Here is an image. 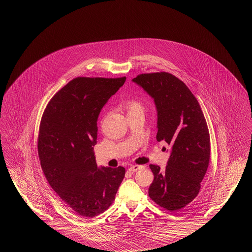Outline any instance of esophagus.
Listing matches in <instances>:
<instances>
[{"instance_id": "1", "label": "esophagus", "mask_w": 252, "mask_h": 252, "mask_svg": "<svg viewBox=\"0 0 252 252\" xmlns=\"http://www.w3.org/2000/svg\"><path fill=\"white\" fill-rule=\"evenodd\" d=\"M143 167L142 165H132L130 167L128 168V170L130 171V172H136V171H138L139 169H141V168Z\"/></svg>"}]
</instances>
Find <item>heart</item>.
<instances>
[{
  "label": "heart",
  "instance_id": "b5f03b06",
  "mask_svg": "<svg viewBox=\"0 0 252 252\" xmlns=\"http://www.w3.org/2000/svg\"><path fill=\"white\" fill-rule=\"evenodd\" d=\"M125 107L126 109L127 110V112H132V111H136V110H143V107L142 105L136 101V100H127L126 103H125Z\"/></svg>",
  "mask_w": 252,
  "mask_h": 252
}]
</instances>
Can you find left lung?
Returning <instances> with one entry per match:
<instances>
[{
  "label": "left lung",
  "instance_id": "left-lung-1",
  "mask_svg": "<svg viewBox=\"0 0 252 252\" xmlns=\"http://www.w3.org/2000/svg\"><path fill=\"white\" fill-rule=\"evenodd\" d=\"M132 81L154 99L158 112L157 141L171 146L164 171L154 174L148 194L158 206L179 211L198 194L210 161V134L203 112L189 88L169 72L142 73Z\"/></svg>",
  "mask_w": 252,
  "mask_h": 252
}]
</instances>
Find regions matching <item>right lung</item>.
Listing matches in <instances>:
<instances>
[{
	"instance_id": "add662e5",
	"label": "right lung",
	"mask_w": 252,
	"mask_h": 252,
	"mask_svg": "<svg viewBox=\"0 0 252 252\" xmlns=\"http://www.w3.org/2000/svg\"><path fill=\"white\" fill-rule=\"evenodd\" d=\"M126 79L74 78L50 100L40 121L37 151L44 176L83 218L108 210L125 178L122 166L97 168L94 146L99 113Z\"/></svg>"
}]
</instances>
